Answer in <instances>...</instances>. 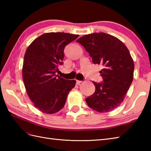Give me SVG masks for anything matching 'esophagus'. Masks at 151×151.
Returning a JSON list of instances; mask_svg holds the SVG:
<instances>
[{
	"label": "esophagus",
	"mask_w": 151,
	"mask_h": 151,
	"mask_svg": "<svg viewBox=\"0 0 151 151\" xmlns=\"http://www.w3.org/2000/svg\"><path fill=\"white\" fill-rule=\"evenodd\" d=\"M81 82H82V81H78V80H76V84H79L80 83H81Z\"/></svg>",
	"instance_id": "1"
}]
</instances>
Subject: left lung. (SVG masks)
<instances>
[{
  "label": "left lung",
  "mask_w": 151,
  "mask_h": 151,
  "mask_svg": "<svg viewBox=\"0 0 151 151\" xmlns=\"http://www.w3.org/2000/svg\"><path fill=\"white\" fill-rule=\"evenodd\" d=\"M92 58L94 64L103 66L102 82L93 81L95 91L86 99L88 106L107 112L121 104L132 84L134 63L129 49L118 38L104 32L85 35L76 40Z\"/></svg>",
  "instance_id": "obj_1"
}]
</instances>
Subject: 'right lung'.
<instances>
[{
    "instance_id": "add662e5",
    "label": "right lung",
    "mask_w": 151,
    "mask_h": 151,
    "mask_svg": "<svg viewBox=\"0 0 151 151\" xmlns=\"http://www.w3.org/2000/svg\"><path fill=\"white\" fill-rule=\"evenodd\" d=\"M78 35L64 32L45 33L32 41L26 50L22 78L28 97L34 106L45 114L60 111L65 104L75 80H65L56 75L63 65L64 49Z\"/></svg>"
}]
</instances>
